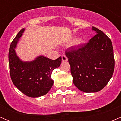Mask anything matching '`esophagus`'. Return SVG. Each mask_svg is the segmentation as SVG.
<instances>
[{
	"label": "esophagus",
	"mask_w": 121,
	"mask_h": 121,
	"mask_svg": "<svg viewBox=\"0 0 121 121\" xmlns=\"http://www.w3.org/2000/svg\"><path fill=\"white\" fill-rule=\"evenodd\" d=\"M62 62H66L68 60V58L65 55H62Z\"/></svg>",
	"instance_id": "34e87169"
}]
</instances>
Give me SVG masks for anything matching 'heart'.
<instances>
[{"label": "heart", "instance_id": "obj_1", "mask_svg": "<svg viewBox=\"0 0 121 121\" xmlns=\"http://www.w3.org/2000/svg\"><path fill=\"white\" fill-rule=\"evenodd\" d=\"M82 42H83V40H82V39H78V40H77L76 41L75 44L77 45H78L81 44V43H82Z\"/></svg>", "mask_w": 121, "mask_h": 121}]
</instances>
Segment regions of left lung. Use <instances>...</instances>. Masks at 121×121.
<instances>
[{
	"label": "left lung",
	"mask_w": 121,
	"mask_h": 121,
	"mask_svg": "<svg viewBox=\"0 0 121 121\" xmlns=\"http://www.w3.org/2000/svg\"><path fill=\"white\" fill-rule=\"evenodd\" d=\"M96 33L86 44L66 51L73 82L79 90L95 93L106 86L113 76L115 58L109 37L97 28Z\"/></svg>",
	"instance_id": "obj_1"
}]
</instances>
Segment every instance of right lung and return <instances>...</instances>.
Returning <instances> with one entry per match:
<instances>
[{
  "label": "right lung",
  "mask_w": 121,
  "mask_h": 121,
  "mask_svg": "<svg viewBox=\"0 0 121 121\" xmlns=\"http://www.w3.org/2000/svg\"><path fill=\"white\" fill-rule=\"evenodd\" d=\"M24 31L23 28L18 33L9 47L10 76L14 85L27 96H42L53 86L54 81L51 79V73L59 67L62 58L52 60L40 55L31 61H23L17 55L15 49Z\"/></svg>",
  "instance_id": "obj_1"
}]
</instances>
